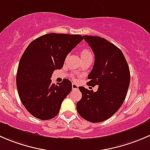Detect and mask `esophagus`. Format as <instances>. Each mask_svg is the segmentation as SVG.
I'll use <instances>...</instances> for the list:
<instances>
[{
    "label": "esophagus",
    "mask_w": 150,
    "mask_h": 150,
    "mask_svg": "<svg viewBox=\"0 0 150 150\" xmlns=\"http://www.w3.org/2000/svg\"><path fill=\"white\" fill-rule=\"evenodd\" d=\"M72 90H78V86L75 83L72 84Z\"/></svg>",
    "instance_id": "1"
}]
</instances>
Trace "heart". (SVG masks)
I'll list each match as a JSON object with an SVG mask.
<instances>
[{
  "mask_svg": "<svg viewBox=\"0 0 150 150\" xmlns=\"http://www.w3.org/2000/svg\"><path fill=\"white\" fill-rule=\"evenodd\" d=\"M91 56V53L90 50L88 48H85L83 49H82L81 52V58H83V57H90Z\"/></svg>",
  "mask_w": 150,
  "mask_h": 150,
  "instance_id": "heart-1",
  "label": "heart"
}]
</instances>
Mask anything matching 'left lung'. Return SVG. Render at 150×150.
I'll use <instances>...</instances> for the list:
<instances>
[{
  "instance_id": "left-lung-1",
  "label": "left lung",
  "mask_w": 150,
  "mask_h": 150,
  "mask_svg": "<svg viewBox=\"0 0 150 150\" xmlns=\"http://www.w3.org/2000/svg\"><path fill=\"white\" fill-rule=\"evenodd\" d=\"M83 37L95 55L87 84L99 86L96 92L80 86L82 98L77 102V111L88 121L102 122L111 117L125 100L130 84L129 67L121 50L110 41L97 36Z\"/></svg>"
}]
</instances>
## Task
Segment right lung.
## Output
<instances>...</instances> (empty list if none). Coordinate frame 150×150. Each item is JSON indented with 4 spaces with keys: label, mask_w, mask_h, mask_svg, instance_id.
<instances>
[{
    "label": "right lung",
    "mask_w": 150,
    "mask_h": 150,
    "mask_svg": "<svg viewBox=\"0 0 150 150\" xmlns=\"http://www.w3.org/2000/svg\"><path fill=\"white\" fill-rule=\"evenodd\" d=\"M83 39L81 35H43L33 40L22 54L16 79L18 93L25 109L36 118L50 120L58 115L72 83L64 79L55 85L50 78Z\"/></svg>",
    "instance_id": "right-lung-1"
}]
</instances>
